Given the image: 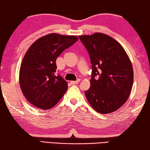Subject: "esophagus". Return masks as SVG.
I'll return each instance as SVG.
<instances>
[{"label": "esophagus", "instance_id": "obj_1", "mask_svg": "<svg viewBox=\"0 0 150 150\" xmlns=\"http://www.w3.org/2000/svg\"><path fill=\"white\" fill-rule=\"evenodd\" d=\"M79 81H80V79H77V81H71L70 83H71V84L75 85V84H77L78 83H79Z\"/></svg>", "mask_w": 150, "mask_h": 150}]
</instances>
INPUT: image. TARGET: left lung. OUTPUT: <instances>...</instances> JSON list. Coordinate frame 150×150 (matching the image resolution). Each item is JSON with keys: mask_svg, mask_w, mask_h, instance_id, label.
I'll return each mask as SVG.
<instances>
[{"mask_svg": "<svg viewBox=\"0 0 150 150\" xmlns=\"http://www.w3.org/2000/svg\"><path fill=\"white\" fill-rule=\"evenodd\" d=\"M79 38L92 64L91 87L85 92L86 98L98 112H113L126 102L131 93L134 71L130 60L123 47L108 35L95 33Z\"/></svg>", "mask_w": 150, "mask_h": 150, "instance_id": "1", "label": "left lung"}]
</instances>
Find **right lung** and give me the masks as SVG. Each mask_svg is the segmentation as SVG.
Returning a JSON list of instances; mask_svg holds the SVG:
<instances>
[{"instance_id": "add662e5", "label": "right lung", "mask_w": 150, "mask_h": 150, "mask_svg": "<svg viewBox=\"0 0 150 150\" xmlns=\"http://www.w3.org/2000/svg\"><path fill=\"white\" fill-rule=\"evenodd\" d=\"M78 40L75 35L50 34L38 39L24 55L19 81L26 99L42 110L52 108L67 90V83L56 74L57 57Z\"/></svg>"}]
</instances>
